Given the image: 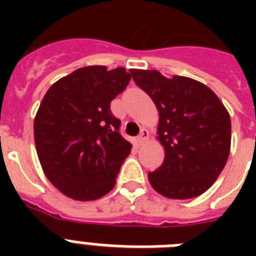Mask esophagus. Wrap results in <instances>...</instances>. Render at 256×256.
<instances>
[{
    "mask_svg": "<svg viewBox=\"0 0 256 256\" xmlns=\"http://www.w3.org/2000/svg\"><path fill=\"white\" fill-rule=\"evenodd\" d=\"M148 132L146 130V128H144V130L140 132V136H138V138H136V142H138L140 144H142L144 142H146V140H148Z\"/></svg>",
    "mask_w": 256,
    "mask_h": 256,
    "instance_id": "34e87169",
    "label": "esophagus"
}]
</instances>
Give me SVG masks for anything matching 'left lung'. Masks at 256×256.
I'll list each match as a JSON object with an SVG mask.
<instances>
[{
	"instance_id": "8db88e82",
	"label": "left lung",
	"mask_w": 256,
	"mask_h": 256,
	"mask_svg": "<svg viewBox=\"0 0 256 256\" xmlns=\"http://www.w3.org/2000/svg\"><path fill=\"white\" fill-rule=\"evenodd\" d=\"M160 112L162 166L148 172L152 188L166 198L203 194L222 172L231 144L228 112L212 90L187 77L166 78L156 70H130Z\"/></svg>"
}]
</instances>
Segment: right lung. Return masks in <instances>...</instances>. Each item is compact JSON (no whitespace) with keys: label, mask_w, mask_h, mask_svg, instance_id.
<instances>
[{"label":"right lung","mask_w":256,"mask_h":256,"mask_svg":"<svg viewBox=\"0 0 256 256\" xmlns=\"http://www.w3.org/2000/svg\"><path fill=\"white\" fill-rule=\"evenodd\" d=\"M132 74L86 66L50 86L34 120L38 160L52 184L76 200H94L116 184L132 144L110 104Z\"/></svg>","instance_id":"obj_1"}]
</instances>
